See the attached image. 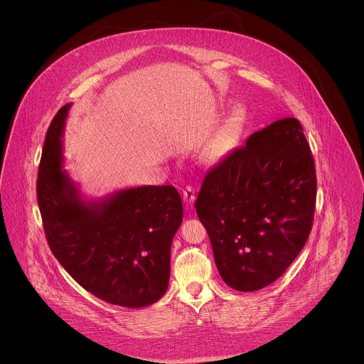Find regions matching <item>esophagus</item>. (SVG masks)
<instances>
[{
	"label": "esophagus",
	"mask_w": 364,
	"mask_h": 364,
	"mask_svg": "<svg viewBox=\"0 0 364 364\" xmlns=\"http://www.w3.org/2000/svg\"><path fill=\"white\" fill-rule=\"evenodd\" d=\"M183 200L187 205H191L196 200V190L193 186H187L184 190H183Z\"/></svg>",
	"instance_id": "obj_1"
}]
</instances>
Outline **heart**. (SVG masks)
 <instances>
[{
	"mask_svg": "<svg viewBox=\"0 0 364 364\" xmlns=\"http://www.w3.org/2000/svg\"><path fill=\"white\" fill-rule=\"evenodd\" d=\"M233 136H232V131L230 129H223L220 132H218L213 138H210L209 141L205 142V145L201 149V157L205 161H215L229 151L230 145H232Z\"/></svg>",
	"mask_w": 364,
	"mask_h": 364,
	"instance_id": "1",
	"label": "heart"
}]
</instances>
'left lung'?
I'll return each mask as SVG.
<instances>
[{
    "label": "left lung",
    "mask_w": 364,
    "mask_h": 364,
    "mask_svg": "<svg viewBox=\"0 0 364 364\" xmlns=\"http://www.w3.org/2000/svg\"><path fill=\"white\" fill-rule=\"evenodd\" d=\"M317 176L298 119L252 134L205 174L196 200L222 279L249 292L277 281L313 228Z\"/></svg>",
    "instance_id": "left-lung-1"
}]
</instances>
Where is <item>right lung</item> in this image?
<instances>
[{
	"label": "right lung",
	"mask_w": 364,
	"mask_h": 364,
	"mask_svg": "<svg viewBox=\"0 0 364 364\" xmlns=\"http://www.w3.org/2000/svg\"><path fill=\"white\" fill-rule=\"evenodd\" d=\"M72 103L51 121L38 167L37 201L47 243L69 275L109 304L157 302L170 281L171 242L183 222L173 186H142L85 201L63 170V129Z\"/></svg>",
	"instance_id": "right-lung-1"
}]
</instances>
